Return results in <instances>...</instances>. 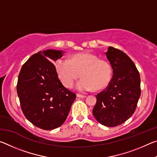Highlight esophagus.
Listing matches in <instances>:
<instances>
[{
  "label": "esophagus",
  "instance_id": "34e87169",
  "mask_svg": "<svg viewBox=\"0 0 157 157\" xmlns=\"http://www.w3.org/2000/svg\"><path fill=\"white\" fill-rule=\"evenodd\" d=\"M77 97L80 98H86V95H81V94H77Z\"/></svg>",
  "mask_w": 157,
  "mask_h": 157
}]
</instances>
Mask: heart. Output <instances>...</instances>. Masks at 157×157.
I'll return each instance as SVG.
<instances>
[{"label": "heart", "mask_w": 157, "mask_h": 157, "mask_svg": "<svg viewBox=\"0 0 157 157\" xmlns=\"http://www.w3.org/2000/svg\"><path fill=\"white\" fill-rule=\"evenodd\" d=\"M55 69L61 82L67 88H71L79 76L77 84L79 91H100L107 87L112 79L113 70L109 62L100 59L91 53H78L69 59L59 58L55 62Z\"/></svg>", "instance_id": "obj_1"}]
</instances>
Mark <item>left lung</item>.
I'll return each mask as SVG.
<instances>
[{
  "label": "left lung",
  "mask_w": 157,
  "mask_h": 157,
  "mask_svg": "<svg viewBox=\"0 0 157 157\" xmlns=\"http://www.w3.org/2000/svg\"><path fill=\"white\" fill-rule=\"evenodd\" d=\"M105 55L112 67L113 78L96 95L93 114L100 124L112 127L124 123L134 113L140 95V79L125 53L109 46Z\"/></svg>",
  "instance_id": "obj_1"
}]
</instances>
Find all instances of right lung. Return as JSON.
I'll list each match as a JSON object with an SVG mask.
<instances>
[{
	"label": "right lung",
	"instance_id": "1",
	"mask_svg": "<svg viewBox=\"0 0 157 157\" xmlns=\"http://www.w3.org/2000/svg\"><path fill=\"white\" fill-rule=\"evenodd\" d=\"M62 50L39 52L23 65L17 86L21 109L34 125L52 130L64 123L76 95L63 86L52 62L63 56Z\"/></svg>",
	"mask_w": 157,
	"mask_h": 157
}]
</instances>
